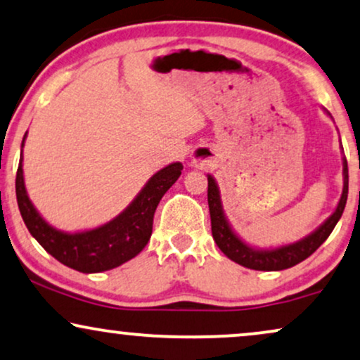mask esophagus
I'll list each match as a JSON object with an SVG mask.
<instances>
[{
  "mask_svg": "<svg viewBox=\"0 0 360 360\" xmlns=\"http://www.w3.org/2000/svg\"><path fill=\"white\" fill-rule=\"evenodd\" d=\"M207 159H209V153L206 151V149H198L193 156V161L195 166H202Z\"/></svg>",
  "mask_w": 360,
  "mask_h": 360,
  "instance_id": "1",
  "label": "esophagus"
}]
</instances>
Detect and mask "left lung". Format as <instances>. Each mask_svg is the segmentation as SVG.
<instances>
[{"instance_id":"obj_1","label":"left lung","mask_w":360,"mask_h":360,"mask_svg":"<svg viewBox=\"0 0 360 360\" xmlns=\"http://www.w3.org/2000/svg\"><path fill=\"white\" fill-rule=\"evenodd\" d=\"M327 115L330 116V112H327ZM342 176L344 188L338 202V207H335V211L332 212L316 231H312L311 234L302 238L301 240H297V243L285 244L281 245V248L272 249H257L245 244L244 240L234 233L229 221H227L224 209H222L221 193L219 188H217L216 179H214L211 174H207V204L209 214H211L212 238L216 240L217 248H219L231 261L238 262L240 266L254 271H282L302 262L304 259H307L314 251H317V248L329 238L332 229H334L335 224H338L340 219V216H342L349 193V169L345 156L342 158Z\"/></svg>"}]
</instances>
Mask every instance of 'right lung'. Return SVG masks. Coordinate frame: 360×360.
<instances>
[{"instance_id":"obj_1","label":"right lung","mask_w":360,"mask_h":360,"mask_svg":"<svg viewBox=\"0 0 360 360\" xmlns=\"http://www.w3.org/2000/svg\"><path fill=\"white\" fill-rule=\"evenodd\" d=\"M26 134L21 143L20 166L16 172V199L22 221L44 251L65 266L84 274L115 269L138 256L151 238L153 217L158 204L181 176L183 165L172 162L158 171L133 202L115 219L89 231L66 233L44 221L26 193L22 176V146Z\"/></svg>"}]
</instances>
